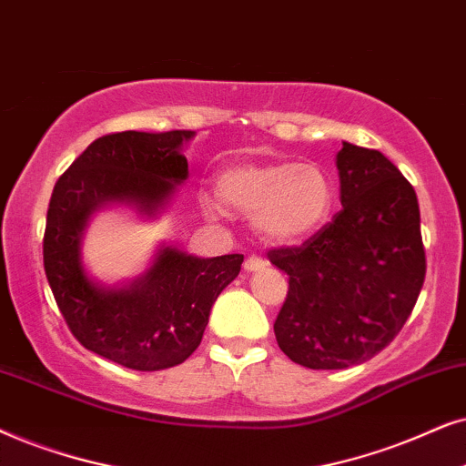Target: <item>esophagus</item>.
<instances>
[{
	"instance_id": "obj_1",
	"label": "esophagus",
	"mask_w": 466,
	"mask_h": 466,
	"mask_svg": "<svg viewBox=\"0 0 466 466\" xmlns=\"http://www.w3.org/2000/svg\"><path fill=\"white\" fill-rule=\"evenodd\" d=\"M266 266V262L259 256H249L245 259V264H243V268H245V272H258V270H262Z\"/></svg>"
}]
</instances>
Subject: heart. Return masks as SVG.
<instances>
[{"mask_svg": "<svg viewBox=\"0 0 466 466\" xmlns=\"http://www.w3.org/2000/svg\"><path fill=\"white\" fill-rule=\"evenodd\" d=\"M226 207L251 215L253 226L275 243L311 237L330 219L334 185L318 164H237L217 177Z\"/></svg>", "mask_w": 466, "mask_h": 466, "instance_id": "obj_1", "label": "heart"}]
</instances>
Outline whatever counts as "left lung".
<instances>
[{"instance_id": "1", "label": "left lung", "mask_w": 466, "mask_h": 466, "mask_svg": "<svg viewBox=\"0 0 466 466\" xmlns=\"http://www.w3.org/2000/svg\"><path fill=\"white\" fill-rule=\"evenodd\" d=\"M337 168L343 208L302 245L268 251L289 277L277 343L315 370L353 367L386 350L426 277L413 185L386 155L350 142Z\"/></svg>"}]
</instances>
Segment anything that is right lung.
<instances>
[{
	"instance_id": "add662e5",
	"label": "right lung",
	"mask_w": 466,
	"mask_h": 466,
	"mask_svg": "<svg viewBox=\"0 0 466 466\" xmlns=\"http://www.w3.org/2000/svg\"><path fill=\"white\" fill-rule=\"evenodd\" d=\"M194 132H116L93 140L55 183L46 213L45 272L76 340L132 370L177 367L200 345L217 296L240 272L243 256L200 259L164 247L151 270L123 289L89 281L80 234L106 202H132L153 215L187 178L183 140Z\"/></svg>"
}]
</instances>
